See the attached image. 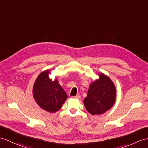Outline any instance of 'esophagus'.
I'll return each instance as SVG.
<instances>
[{"mask_svg": "<svg viewBox=\"0 0 148 148\" xmlns=\"http://www.w3.org/2000/svg\"><path fill=\"white\" fill-rule=\"evenodd\" d=\"M73 99H80V96L79 95H77L76 96H74L73 97Z\"/></svg>", "mask_w": 148, "mask_h": 148, "instance_id": "1", "label": "esophagus"}]
</instances>
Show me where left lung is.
<instances>
[{
    "mask_svg": "<svg viewBox=\"0 0 148 148\" xmlns=\"http://www.w3.org/2000/svg\"><path fill=\"white\" fill-rule=\"evenodd\" d=\"M99 78L90 85L87 96L84 100L86 110L92 115H100L110 109L116 101V88L107 75L98 74Z\"/></svg>",
    "mask_w": 148,
    "mask_h": 148,
    "instance_id": "8db88e82",
    "label": "left lung"
}]
</instances>
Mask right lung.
Listing matches in <instances>:
<instances>
[{"instance_id":"1","label":"right lung","mask_w":148,"mask_h":148,"mask_svg":"<svg viewBox=\"0 0 148 148\" xmlns=\"http://www.w3.org/2000/svg\"><path fill=\"white\" fill-rule=\"evenodd\" d=\"M49 70L42 71L36 79L32 88L34 99L41 109L55 113L62 108L68 96L58 79L49 78Z\"/></svg>"}]
</instances>
